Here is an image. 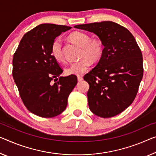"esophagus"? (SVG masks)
I'll return each instance as SVG.
<instances>
[{
	"label": "esophagus",
	"mask_w": 156,
	"mask_h": 156,
	"mask_svg": "<svg viewBox=\"0 0 156 156\" xmlns=\"http://www.w3.org/2000/svg\"><path fill=\"white\" fill-rule=\"evenodd\" d=\"M77 80L78 81H81L83 80V77L81 76H77Z\"/></svg>",
	"instance_id": "obj_1"
}]
</instances>
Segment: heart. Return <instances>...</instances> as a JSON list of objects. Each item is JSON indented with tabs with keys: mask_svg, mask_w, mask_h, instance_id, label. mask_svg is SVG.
Segmentation results:
<instances>
[{
	"mask_svg": "<svg viewBox=\"0 0 156 156\" xmlns=\"http://www.w3.org/2000/svg\"><path fill=\"white\" fill-rule=\"evenodd\" d=\"M69 38L81 47L80 56L82 58L71 63L66 68V73L68 75H80L87 70L91 65V61L95 63L101 58L103 53L102 42L98 37L90 38L88 33L81 31H74L69 35ZM50 52L56 61H64L62 42L60 38H56L52 42Z\"/></svg>",
	"mask_w": 156,
	"mask_h": 156,
	"instance_id": "1",
	"label": "heart"
}]
</instances>
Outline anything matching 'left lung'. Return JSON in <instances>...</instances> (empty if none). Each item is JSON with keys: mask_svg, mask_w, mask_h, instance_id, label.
Listing matches in <instances>:
<instances>
[{"mask_svg": "<svg viewBox=\"0 0 156 156\" xmlns=\"http://www.w3.org/2000/svg\"><path fill=\"white\" fill-rule=\"evenodd\" d=\"M74 27L95 33L105 47L96 66L83 76L89 84V109L102 118L121 113L134 101L143 77L142 54L135 37L110 21Z\"/></svg>", "mask_w": 156, "mask_h": 156, "instance_id": "left-lung-1", "label": "left lung"}]
</instances>
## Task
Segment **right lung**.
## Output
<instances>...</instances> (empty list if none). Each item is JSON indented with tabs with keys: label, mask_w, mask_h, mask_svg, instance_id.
Segmentation results:
<instances>
[{
	"label": "right lung",
	"mask_w": 156,
	"mask_h": 156,
	"mask_svg": "<svg viewBox=\"0 0 156 156\" xmlns=\"http://www.w3.org/2000/svg\"><path fill=\"white\" fill-rule=\"evenodd\" d=\"M72 27L43 23L23 35L14 54L12 76L23 104L43 118L61 114L77 83L76 75L60 76L63 70L50 49L57 36Z\"/></svg>",
	"instance_id": "obj_1"
}]
</instances>
